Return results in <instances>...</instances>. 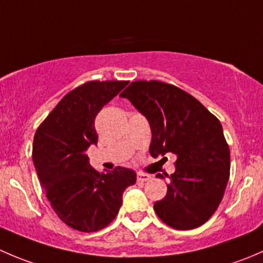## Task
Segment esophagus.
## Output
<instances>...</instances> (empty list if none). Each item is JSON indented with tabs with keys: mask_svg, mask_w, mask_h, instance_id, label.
<instances>
[{
	"mask_svg": "<svg viewBox=\"0 0 263 263\" xmlns=\"http://www.w3.org/2000/svg\"><path fill=\"white\" fill-rule=\"evenodd\" d=\"M148 179H151L150 174H145V173H139L137 174V181L139 182H146Z\"/></svg>",
	"mask_w": 263,
	"mask_h": 263,
	"instance_id": "obj_1",
	"label": "esophagus"
}]
</instances>
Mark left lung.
I'll return each mask as SVG.
<instances>
[{"label":"left lung","instance_id":"obj_1","mask_svg":"<svg viewBox=\"0 0 263 263\" xmlns=\"http://www.w3.org/2000/svg\"><path fill=\"white\" fill-rule=\"evenodd\" d=\"M121 97L146 117L150 155L177 158L165 197L154 205L156 215L177 230L205 224L221 202L230 174V151L220 121L192 95L161 81H134Z\"/></svg>","mask_w":263,"mask_h":263}]
</instances>
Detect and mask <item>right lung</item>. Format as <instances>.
Masks as SVG:
<instances>
[{
	"label": "right lung",
	"mask_w": 263,
	"mask_h": 263,
	"mask_svg": "<svg viewBox=\"0 0 263 263\" xmlns=\"http://www.w3.org/2000/svg\"><path fill=\"white\" fill-rule=\"evenodd\" d=\"M128 81H89L61 99L33 142L39 182L54 213L70 228L98 232L115 220L124 190L136 183L132 169L99 173L86 150L98 144L95 117Z\"/></svg>",
	"instance_id": "add662e5"
}]
</instances>
